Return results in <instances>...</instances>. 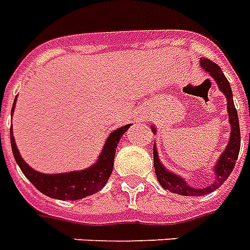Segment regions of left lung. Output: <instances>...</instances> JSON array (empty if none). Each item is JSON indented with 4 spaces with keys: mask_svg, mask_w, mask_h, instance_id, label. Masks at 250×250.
Here are the masks:
<instances>
[{
    "mask_svg": "<svg viewBox=\"0 0 250 250\" xmlns=\"http://www.w3.org/2000/svg\"><path fill=\"white\" fill-rule=\"evenodd\" d=\"M201 66L210 74V77L217 82L220 90L225 94L227 101H228V114H229V123L232 125L230 130V139L227 146V148L220 156L219 162L214 167V173H216V179H214L213 184L205 187V188H193V187L188 186L184 179L179 177L175 173L167 171L162 162L158 158V151L153 146V167H155V173L158 177V182L163 188H166L168 191L177 193V195L183 196H203L208 195L214 189H217L221 184H223L229 175L232 173L236 164V160L238 158V152H240V144H241V136H240V125H238V115L236 107L233 103V94H232V88L229 84L228 79L225 78V75L221 71L220 66L212 62L210 59L204 58L201 59ZM153 132H156L155 128L152 127Z\"/></svg>",
    "mask_w": 250,
    "mask_h": 250,
    "instance_id": "obj_1",
    "label": "left lung"
}]
</instances>
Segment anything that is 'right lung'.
Returning a JSON list of instances; mask_svg holds the SVG:
<instances>
[{
	"instance_id": "1",
	"label": "right lung",
	"mask_w": 250,
	"mask_h": 250,
	"mask_svg": "<svg viewBox=\"0 0 250 250\" xmlns=\"http://www.w3.org/2000/svg\"><path fill=\"white\" fill-rule=\"evenodd\" d=\"M16 101L13 103L12 114ZM130 125H125V127H120L114 132H111L108 139L106 140L104 147L102 149L101 156L92 167L83 169V171L68 172V173L45 175L29 167L26 163L23 162V159L21 158V155L17 149L12 128H10V143H12L13 155H14L17 164L20 166L23 175L30 180L31 184L36 187L38 191L49 197L59 199V200H79V199L97 193L104 187L114 167L116 146L119 143L122 135L128 130Z\"/></svg>"
}]
</instances>
